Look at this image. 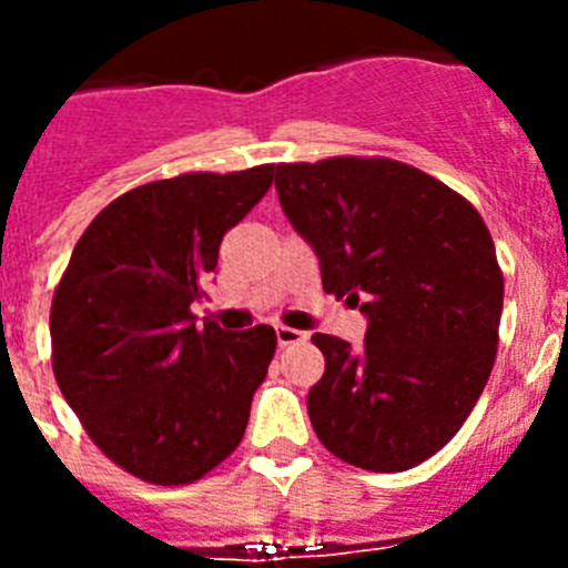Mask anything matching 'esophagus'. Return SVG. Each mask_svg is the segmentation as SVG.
Segmentation results:
<instances>
[{
  "mask_svg": "<svg viewBox=\"0 0 568 568\" xmlns=\"http://www.w3.org/2000/svg\"><path fill=\"white\" fill-rule=\"evenodd\" d=\"M275 338H278V346H293L301 344V341H307V333H301V329L293 327H275Z\"/></svg>",
  "mask_w": 568,
  "mask_h": 568,
  "instance_id": "1",
  "label": "esophagus"
}]
</instances>
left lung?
<instances>
[{
  "mask_svg": "<svg viewBox=\"0 0 568 568\" xmlns=\"http://www.w3.org/2000/svg\"><path fill=\"white\" fill-rule=\"evenodd\" d=\"M278 202L321 261L324 293L361 304L364 346L315 333L318 440L369 471H404L455 438L498 355L504 273L484 219L435 175L384 155L275 168Z\"/></svg>",
  "mask_w": 568,
  "mask_h": 568,
  "instance_id": "1",
  "label": "left lung"
}]
</instances>
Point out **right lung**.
Instances as JSON below:
<instances>
[{"label":"right lung","instance_id":"obj_1","mask_svg":"<svg viewBox=\"0 0 568 568\" xmlns=\"http://www.w3.org/2000/svg\"><path fill=\"white\" fill-rule=\"evenodd\" d=\"M273 164L128 190L77 241L50 304V361L90 440L155 486L204 478L244 438L275 355L267 324L195 327L190 310Z\"/></svg>","mask_w":568,"mask_h":568}]
</instances>
